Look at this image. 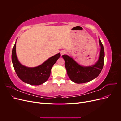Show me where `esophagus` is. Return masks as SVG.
Returning <instances> with one entry per match:
<instances>
[{"mask_svg":"<svg viewBox=\"0 0 121 121\" xmlns=\"http://www.w3.org/2000/svg\"><path fill=\"white\" fill-rule=\"evenodd\" d=\"M66 52H65V50H61V52H60V54H61V56H63V55L65 54L66 53Z\"/></svg>","mask_w":121,"mask_h":121,"instance_id":"34e87169","label":"esophagus"}]
</instances>
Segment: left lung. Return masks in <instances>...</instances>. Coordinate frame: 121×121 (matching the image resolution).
<instances>
[{
    "instance_id": "1",
    "label": "left lung",
    "mask_w": 121,
    "mask_h": 121,
    "mask_svg": "<svg viewBox=\"0 0 121 121\" xmlns=\"http://www.w3.org/2000/svg\"><path fill=\"white\" fill-rule=\"evenodd\" d=\"M99 42L101 46L99 58L97 63L92 66H81L72 58L67 55H63L68 75L72 81L78 84L86 83L96 78L100 74L104 65V51L100 39Z\"/></svg>"
}]
</instances>
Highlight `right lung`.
Wrapping results in <instances>:
<instances>
[{"instance_id":"1","label":"right lung","mask_w":121,"mask_h":121,"mask_svg":"<svg viewBox=\"0 0 121 121\" xmlns=\"http://www.w3.org/2000/svg\"><path fill=\"white\" fill-rule=\"evenodd\" d=\"M16 42L13 48L12 60L17 75L22 81L32 85H39L49 78L51 69L60 56V53L50 57L44 63L35 68H28L22 65L18 60L16 52Z\"/></svg>"}]
</instances>
